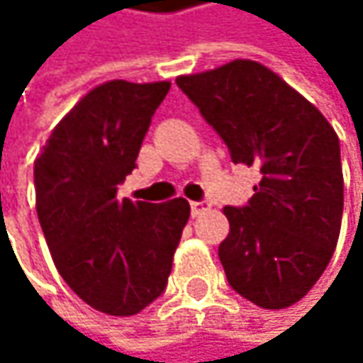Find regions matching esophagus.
I'll return each mask as SVG.
<instances>
[{
    "instance_id": "34e87169",
    "label": "esophagus",
    "mask_w": 363,
    "mask_h": 363,
    "mask_svg": "<svg viewBox=\"0 0 363 363\" xmlns=\"http://www.w3.org/2000/svg\"><path fill=\"white\" fill-rule=\"evenodd\" d=\"M208 210H210L208 201H191V216H199V214H203Z\"/></svg>"
}]
</instances>
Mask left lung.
<instances>
[{"label":"left lung","mask_w":363,"mask_h":363,"mask_svg":"<svg viewBox=\"0 0 363 363\" xmlns=\"http://www.w3.org/2000/svg\"><path fill=\"white\" fill-rule=\"evenodd\" d=\"M216 130L233 164L262 174L242 208L225 206L218 258L229 286L262 309L298 303L322 277L342 218V166L334 128L305 96L254 60L177 77Z\"/></svg>","instance_id":"left-lung-1"}]
</instances>
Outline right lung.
Masks as SVG:
<instances>
[{"label": "right lung", "mask_w": 363, "mask_h": 363, "mask_svg": "<svg viewBox=\"0 0 363 363\" xmlns=\"http://www.w3.org/2000/svg\"><path fill=\"white\" fill-rule=\"evenodd\" d=\"M170 82L113 79L88 92L35 160V206L69 288L109 315H136L168 284L189 201L117 199Z\"/></svg>", "instance_id": "right-lung-1"}]
</instances>
